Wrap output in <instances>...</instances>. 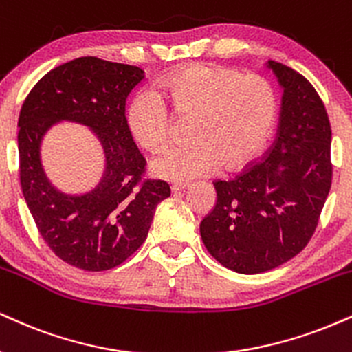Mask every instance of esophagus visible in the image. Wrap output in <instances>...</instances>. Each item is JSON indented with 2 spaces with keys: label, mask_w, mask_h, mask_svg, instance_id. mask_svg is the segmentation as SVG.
I'll use <instances>...</instances> for the list:
<instances>
[{
  "label": "esophagus",
  "mask_w": 352,
  "mask_h": 352,
  "mask_svg": "<svg viewBox=\"0 0 352 352\" xmlns=\"http://www.w3.org/2000/svg\"><path fill=\"white\" fill-rule=\"evenodd\" d=\"M190 187V184H187V182H175V184L170 185V190L172 193H180L184 192V190H187Z\"/></svg>",
  "instance_id": "esophagus-1"
}]
</instances>
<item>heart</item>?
I'll use <instances>...</instances> for the list:
<instances>
[{"mask_svg":"<svg viewBox=\"0 0 352 352\" xmlns=\"http://www.w3.org/2000/svg\"><path fill=\"white\" fill-rule=\"evenodd\" d=\"M192 116V142L164 152L152 164L157 177L192 180L213 172L236 170L264 149L277 122L274 87L259 75L218 63H188L159 80L154 91H141L128 108L134 139L151 152L168 142L172 116Z\"/></svg>","mask_w":352,"mask_h":352,"instance_id":"obj_1","label":"heart"}]
</instances>
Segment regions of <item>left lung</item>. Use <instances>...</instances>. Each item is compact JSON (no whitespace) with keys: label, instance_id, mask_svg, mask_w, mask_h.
<instances>
[{"label":"left lung","instance_id":"left-lung-1","mask_svg":"<svg viewBox=\"0 0 352 352\" xmlns=\"http://www.w3.org/2000/svg\"><path fill=\"white\" fill-rule=\"evenodd\" d=\"M283 87L280 122L267 154L232 180L200 224L203 244L224 267L261 274L285 264L311 239L331 188V126L323 101L297 70L269 60Z\"/></svg>","mask_w":352,"mask_h":352}]
</instances>
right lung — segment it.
<instances>
[{"instance_id": "add662e5", "label": "right lung", "mask_w": 352, "mask_h": 352, "mask_svg": "<svg viewBox=\"0 0 352 352\" xmlns=\"http://www.w3.org/2000/svg\"><path fill=\"white\" fill-rule=\"evenodd\" d=\"M144 78L128 63L78 57L55 67L34 85L19 114V180L42 239L74 267H116L141 248L154 211L170 187L144 179L146 159L126 120V98ZM75 120L99 134L107 155L104 180L80 197L57 192L38 159L41 135L54 122Z\"/></svg>"}]
</instances>
